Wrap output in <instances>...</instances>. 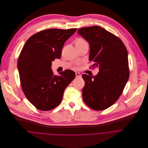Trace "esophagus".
<instances>
[{"label":"esophagus","instance_id":"obj_1","mask_svg":"<svg viewBox=\"0 0 148 148\" xmlns=\"http://www.w3.org/2000/svg\"><path fill=\"white\" fill-rule=\"evenodd\" d=\"M76 76L77 77H81L82 75H81V74L79 72H76Z\"/></svg>","mask_w":148,"mask_h":148}]
</instances>
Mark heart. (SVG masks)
I'll return each mask as SVG.
<instances>
[{
	"label": "heart",
	"instance_id": "1",
	"mask_svg": "<svg viewBox=\"0 0 148 148\" xmlns=\"http://www.w3.org/2000/svg\"><path fill=\"white\" fill-rule=\"evenodd\" d=\"M86 42L84 40H83V39H79L77 40L76 43H83V42Z\"/></svg>",
	"mask_w": 148,
	"mask_h": 148
}]
</instances>
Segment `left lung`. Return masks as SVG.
Masks as SVG:
<instances>
[{
	"label": "left lung",
	"mask_w": 148,
	"mask_h": 148,
	"mask_svg": "<svg viewBox=\"0 0 148 148\" xmlns=\"http://www.w3.org/2000/svg\"><path fill=\"white\" fill-rule=\"evenodd\" d=\"M89 44V60L99 69L97 75H82L85 103L96 110H104L119 99L129 77L127 48L117 36L94 25L77 31Z\"/></svg>",
	"instance_id": "8db88e82"
}]
</instances>
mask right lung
I'll return each instance as SVG.
<instances>
[{"label":"right lung","mask_w":148,"mask_h":148,"mask_svg":"<svg viewBox=\"0 0 148 148\" xmlns=\"http://www.w3.org/2000/svg\"><path fill=\"white\" fill-rule=\"evenodd\" d=\"M77 29L43 30L30 37L21 50L18 62L21 88L29 101L39 110L59 106L64 90L75 77V72L69 69L54 75L51 65L61 58L64 43Z\"/></svg>","instance_id":"obj_1"}]
</instances>
